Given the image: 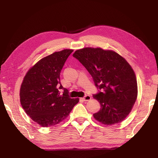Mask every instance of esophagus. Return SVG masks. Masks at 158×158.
Listing matches in <instances>:
<instances>
[{
    "mask_svg": "<svg viewBox=\"0 0 158 158\" xmlns=\"http://www.w3.org/2000/svg\"><path fill=\"white\" fill-rule=\"evenodd\" d=\"M91 98H92V97H91V95H85L82 99H83L84 101H89V99H91Z\"/></svg>",
    "mask_w": 158,
    "mask_h": 158,
    "instance_id": "esophagus-1",
    "label": "esophagus"
}]
</instances>
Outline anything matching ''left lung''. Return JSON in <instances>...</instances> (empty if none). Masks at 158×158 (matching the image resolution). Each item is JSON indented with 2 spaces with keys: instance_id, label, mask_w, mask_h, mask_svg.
I'll return each instance as SVG.
<instances>
[{
  "instance_id": "1",
  "label": "left lung",
  "mask_w": 158,
  "mask_h": 158,
  "mask_svg": "<svg viewBox=\"0 0 158 158\" xmlns=\"http://www.w3.org/2000/svg\"><path fill=\"white\" fill-rule=\"evenodd\" d=\"M73 56L86 69L99 89L93 97L101 109L94 117L106 125L122 122L131 111L138 94L131 65L117 52L101 48L85 47L76 51Z\"/></svg>"
}]
</instances>
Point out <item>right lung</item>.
Returning <instances> with one entry per match:
<instances>
[{
  "label": "right lung",
  "instance_id": "right-lung-1",
  "mask_svg": "<svg viewBox=\"0 0 158 158\" xmlns=\"http://www.w3.org/2000/svg\"><path fill=\"white\" fill-rule=\"evenodd\" d=\"M72 49L55 52L30 69L20 88V102L28 116L43 127L59 124L69 116L78 98H71L60 81L62 69ZM59 89H63V95Z\"/></svg>",
  "mask_w": 158,
  "mask_h": 158
}]
</instances>
